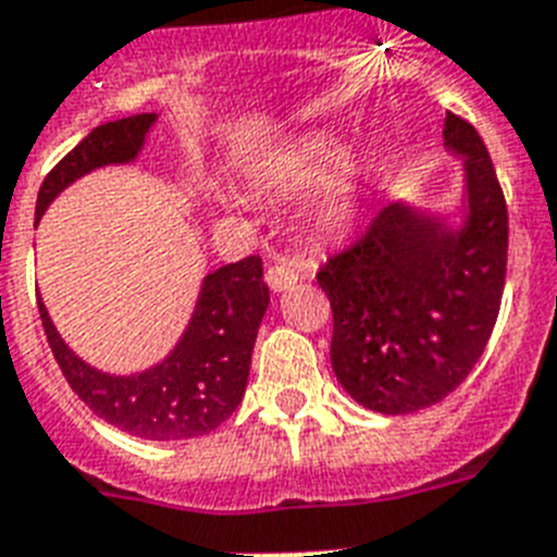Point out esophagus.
I'll return each instance as SVG.
<instances>
[{"mask_svg": "<svg viewBox=\"0 0 557 557\" xmlns=\"http://www.w3.org/2000/svg\"><path fill=\"white\" fill-rule=\"evenodd\" d=\"M297 280H300V269H297V265L277 263V265H271V269L265 271V283H269V288L274 294L292 288Z\"/></svg>", "mask_w": 557, "mask_h": 557, "instance_id": "1", "label": "esophagus"}]
</instances>
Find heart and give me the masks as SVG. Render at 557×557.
<instances>
[{
	"mask_svg": "<svg viewBox=\"0 0 557 557\" xmlns=\"http://www.w3.org/2000/svg\"><path fill=\"white\" fill-rule=\"evenodd\" d=\"M346 160H349V146L341 137L306 134V137L288 139V143H280L260 153L251 165V180L257 188L271 194H302L334 175L335 180L329 183V188L314 206V216L329 232H341L355 223L366 180L363 165L349 162L343 169ZM337 170L342 171L341 175L336 174ZM220 202L234 206V197L220 194Z\"/></svg>",
	"mask_w": 557,
	"mask_h": 557,
	"instance_id": "heart-1",
	"label": "heart"
}]
</instances>
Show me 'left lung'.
<instances>
[{"label":"left lung","mask_w":557,"mask_h":557,"mask_svg":"<svg viewBox=\"0 0 557 557\" xmlns=\"http://www.w3.org/2000/svg\"><path fill=\"white\" fill-rule=\"evenodd\" d=\"M460 157L458 206L388 202L369 232L318 271L332 302V369L366 409L409 414L441 404L486 349L506 280L509 220L478 131L446 114Z\"/></svg>","instance_id":"1"}]
</instances>
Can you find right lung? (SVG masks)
I'll list each match as a JSON object with an SVG mask.
<instances>
[{"label":"right lung","instance_id":"1","mask_svg":"<svg viewBox=\"0 0 557 557\" xmlns=\"http://www.w3.org/2000/svg\"><path fill=\"white\" fill-rule=\"evenodd\" d=\"M157 114L106 122L45 176L36 223L59 194L106 165H128L143 153ZM269 309L263 260L246 257L202 277L191 320L160 363L134 374H111L85 363L39 297V318L59 369L94 414L143 441H188L214 432L246 395L257 329Z\"/></svg>","mask_w":557,"mask_h":557}]
</instances>
